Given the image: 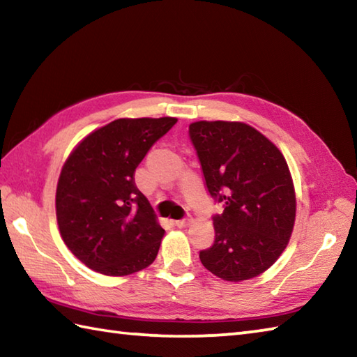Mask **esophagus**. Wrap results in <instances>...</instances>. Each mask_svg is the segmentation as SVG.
I'll return each mask as SVG.
<instances>
[{
	"label": "esophagus",
	"mask_w": 357,
	"mask_h": 357,
	"mask_svg": "<svg viewBox=\"0 0 357 357\" xmlns=\"http://www.w3.org/2000/svg\"><path fill=\"white\" fill-rule=\"evenodd\" d=\"M192 221H193V218H192L190 215H187L185 218H183V219H178V221H174V225L179 227V229H183V227L190 225V224H192Z\"/></svg>",
	"instance_id": "1"
}]
</instances>
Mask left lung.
I'll use <instances>...</instances> for the list:
<instances>
[{
  "label": "left lung",
  "instance_id": "1",
  "mask_svg": "<svg viewBox=\"0 0 357 357\" xmlns=\"http://www.w3.org/2000/svg\"><path fill=\"white\" fill-rule=\"evenodd\" d=\"M188 136L208 195L224 207L213 216V245L199 252L202 265L231 282L261 275L284 252L294 225L296 198L285 158L244 123L198 121Z\"/></svg>",
  "mask_w": 357,
  "mask_h": 357
}]
</instances>
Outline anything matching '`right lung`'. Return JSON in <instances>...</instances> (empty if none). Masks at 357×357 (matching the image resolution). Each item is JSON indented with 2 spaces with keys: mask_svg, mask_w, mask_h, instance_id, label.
I'll return each instance as SVG.
<instances>
[{
  "mask_svg": "<svg viewBox=\"0 0 357 357\" xmlns=\"http://www.w3.org/2000/svg\"><path fill=\"white\" fill-rule=\"evenodd\" d=\"M176 121H112L66 161L56 187L58 227L66 245L89 268L124 276L155 261L164 230L133 174Z\"/></svg>",
  "mask_w": 357,
  "mask_h": 357,
  "instance_id": "right-lung-1",
  "label": "right lung"
}]
</instances>
